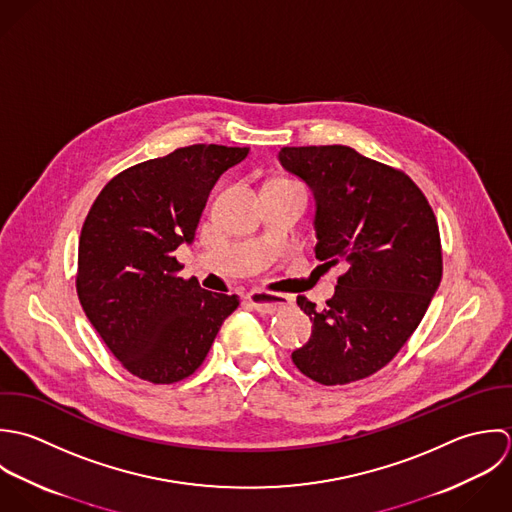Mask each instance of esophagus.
<instances>
[{
	"label": "esophagus",
	"instance_id": "34e87169",
	"mask_svg": "<svg viewBox=\"0 0 512 512\" xmlns=\"http://www.w3.org/2000/svg\"><path fill=\"white\" fill-rule=\"evenodd\" d=\"M247 301L249 305L255 308L257 312L261 314H273L277 310H283V308L291 307L293 305V299L287 297V295H277V293H269V291H251L247 295Z\"/></svg>",
	"mask_w": 512,
	"mask_h": 512
}]
</instances>
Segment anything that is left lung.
Segmentation results:
<instances>
[{"instance_id": "1", "label": "left lung", "mask_w": 512, "mask_h": 512, "mask_svg": "<svg viewBox=\"0 0 512 512\" xmlns=\"http://www.w3.org/2000/svg\"><path fill=\"white\" fill-rule=\"evenodd\" d=\"M283 168L312 190L316 259L342 265L336 293L318 308L295 366L322 386H342L384 368L408 342L441 283L433 209L411 178L350 146H285Z\"/></svg>"}]
</instances>
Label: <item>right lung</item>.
<instances>
[{"label":"right lung","mask_w":512,"mask_h":512,"mask_svg":"<svg viewBox=\"0 0 512 512\" xmlns=\"http://www.w3.org/2000/svg\"><path fill=\"white\" fill-rule=\"evenodd\" d=\"M249 148L194 144L114 176L79 239L77 295L108 350L136 378L174 384L205 360L239 307L182 279L174 251L192 243L219 176Z\"/></svg>","instance_id":"right-lung-1"}]
</instances>
